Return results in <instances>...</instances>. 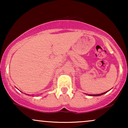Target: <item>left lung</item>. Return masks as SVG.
<instances>
[{"label":"left lung","mask_w":128,"mask_h":128,"mask_svg":"<svg viewBox=\"0 0 128 128\" xmlns=\"http://www.w3.org/2000/svg\"><path fill=\"white\" fill-rule=\"evenodd\" d=\"M107 92H103V93H101V94H86V95H88V96H101V95L104 94L106 93Z\"/></svg>","instance_id":"left-lung-1"}]
</instances>
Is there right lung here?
Here are the masks:
<instances>
[{
  "label": "right lung",
  "instance_id": "add662e5",
  "mask_svg": "<svg viewBox=\"0 0 128 128\" xmlns=\"http://www.w3.org/2000/svg\"><path fill=\"white\" fill-rule=\"evenodd\" d=\"M28 95H29V94H28Z\"/></svg>",
  "mask_w": 128,
  "mask_h": 128
}]
</instances>
